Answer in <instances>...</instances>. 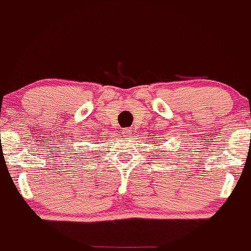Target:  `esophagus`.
I'll return each mask as SVG.
<instances>
[{
    "mask_svg": "<svg viewBox=\"0 0 251 251\" xmlns=\"http://www.w3.org/2000/svg\"><path fill=\"white\" fill-rule=\"evenodd\" d=\"M124 133H125V136H130L132 133V130H130V128H125V130H124Z\"/></svg>",
    "mask_w": 251,
    "mask_h": 251,
    "instance_id": "esophagus-1",
    "label": "esophagus"
}]
</instances>
